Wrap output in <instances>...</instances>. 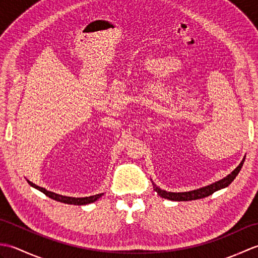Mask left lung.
<instances>
[{
	"mask_svg": "<svg viewBox=\"0 0 258 258\" xmlns=\"http://www.w3.org/2000/svg\"><path fill=\"white\" fill-rule=\"evenodd\" d=\"M245 161V157L243 158V161L240 162L239 165L234 169V171L228 174L226 177H224L223 179L218 180V182L213 183L211 185H207L205 187H201L199 189H194V190H189V191H183V193H173V191H166L164 189H161L160 187H157L155 184H153L154 186V190L156 193L160 195L163 199H166L169 201H177V202H185V201H194V200H200V199H204V197H207L212 195L213 193H215L216 190L225 188L227 186L231 184L234 178L237 176L240 168H242L243 164Z\"/></svg>",
	"mask_w": 258,
	"mask_h": 258,
	"instance_id": "1",
	"label": "left lung"
}]
</instances>
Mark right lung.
Listing matches in <instances>:
<instances>
[{
    "mask_svg": "<svg viewBox=\"0 0 258 258\" xmlns=\"http://www.w3.org/2000/svg\"><path fill=\"white\" fill-rule=\"evenodd\" d=\"M27 180V179H26ZM27 183H29L32 187H34L36 189H38L42 193H44L46 196L50 197V199L54 200V201H57V202H61V203H65V204H72V205H86V204H90V203H93L97 201L100 197L103 195V193L101 194H96V195H93V196H89V197H70V196H63V195H59L56 193H53V191L50 190H46L45 188L40 187V186H37L35 184H33L30 180H27Z\"/></svg>",
    "mask_w": 258,
    "mask_h": 258,
    "instance_id": "obj_1",
    "label": "right lung"
}]
</instances>
